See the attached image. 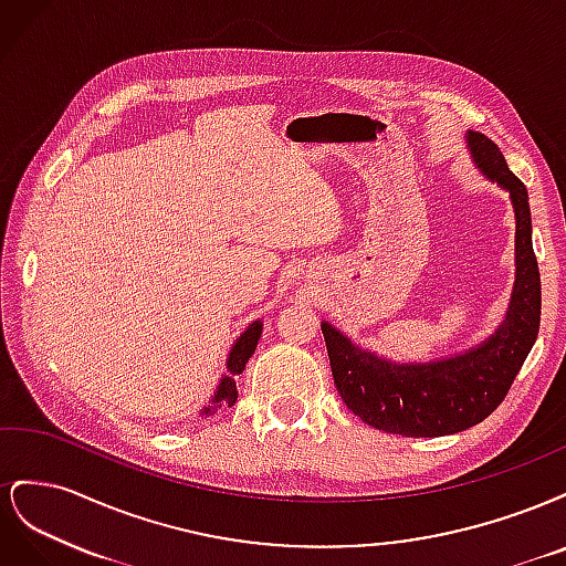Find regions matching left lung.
Returning <instances> with one entry per match:
<instances>
[{
    "label": "left lung",
    "mask_w": 566,
    "mask_h": 566,
    "mask_svg": "<svg viewBox=\"0 0 566 566\" xmlns=\"http://www.w3.org/2000/svg\"><path fill=\"white\" fill-rule=\"evenodd\" d=\"M486 179L510 193L515 208V287L507 314L491 337L468 352L430 364H397L361 349L328 321L321 331L335 387L354 416L375 430L403 437H443L468 430L501 406L538 337L541 273L531 243L526 186L510 172L501 148L479 132L465 136Z\"/></svg>",
    "instance_id": "8db88e82"
}]
</instances>
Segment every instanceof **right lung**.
I'll use <instances>...</instances> for the list:
<instances>
[{"instance_id": "add662e5", "label": "right lung", "mask_w": 566, "mask_h": 566, "mask_svg": "<svg viewBox=\"0 0 566 566\" xmlns=\"http://www.w3.org/2000/svg\"><path fill=\"white\" fill-rule=\"evenodd\" d=\"M262 335V321H254L248 325V331L233 342V347L229 352L227 358V375L219 380V387L214 391L212 401L202 408V416L208 418L212 416L214 410H219L221 406H233L238 399V389H235V375H241L245 370V364L250 361V356L256 349V339Z\"/></svg>"}]
</instances>
